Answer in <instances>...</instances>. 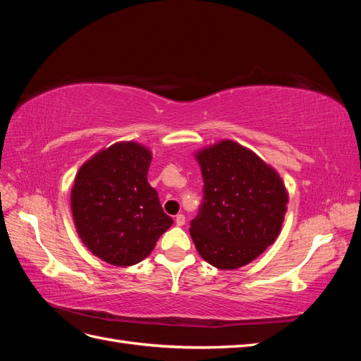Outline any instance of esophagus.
<instances>
[{"instance_id": "1", "label": "esophagus", "mask_w": 361, "mask_h": 361, "mask_svg": "<svg viewBox=\"0 0 361 361\" xmlns=\"http://www.w3.org/2000/svg\"><path fill=\"white\" fill-rule=\"evenodd\" d=\"M176 224H178V226H183V224H185V215H183V214L176 215Z\"/></svg>"}]
</instances>
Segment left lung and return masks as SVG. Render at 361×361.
I'll return each mask as SVG.
<instances>
[{
  "instance_id": "left-lung-1",
  "label": "left lung",
  "mask_w": 361,
  "mask_h": 361,
  "mask_svg": "<svg viewBox=\"0 0 361 361\" xmlns=\"http://www.w3.org/2000/svg\"><path fill=\"white\" fill-rule=\"evenodd\" d=\"M203 200L190 233L199 255L215 268L250 264L276 241L288 192L279 174L253 152L224 140L200 150Z\"/></svg>"
}]
</instances>
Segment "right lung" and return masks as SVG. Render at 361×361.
<instances>
[{
    "label": "right lung",
    "mask_w": 361,
    "mask_h": 361,
    "mask_svg": "<svg viewBox=\"0 0 361 361\" xmlns=\"http://www.w3.org/2000/svg\"><path fill=\"white\" fill-rule=\"evenodd\" d=\"M150 161L145 146L117 143L87 161L75 178L76 231L93 255L111 265L138 264L173 224L147 182Z\"/></svg>",
    "instance_id": "obj_1"
}]
</instances>
